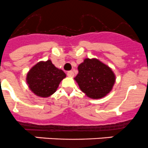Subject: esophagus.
<instances>
[{
    "label": "esophagus",
    "mask_w": 148,
    "mask_h": 148,
    "mask_svg": "<svg viewBox=\"0 0 148 148\" xmlns=\"http://www.w3.org/2000/svg\"><path fill=\"white\" fill-rule=\"evenodd\" d=\"M67 75H68V76H69V77H73V76L74 75V73L73 71H68V73H67Z\"/></svg>",
    "instance_id": "34e87169"
}]
</instances>
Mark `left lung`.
Listing matches in <instances>:
<instances>
[{
	"mask_svg": "<svg viewBox=\"0 0 148 148\" xmlns=\"http://www.w3.org/2000/svg\"><path fill=\"white\" fill-rule=\"evenodd\" d=\"M75 80L80 90L92 99H101L112 90L115 75L109 67L97 59L86 58L78 65Z\"/></svg>",
	"mask_w": 148,
	"mask_h": 148,
	"instance_id": "left-lung-1",
	"label": "left lung"
}]
</instances>
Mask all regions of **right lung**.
<instances>
[{"label": "right lung", "instance_id": "obj_1", "mask_svg": "<svg viewBox=\"0 0 148 148\" xmlns=\"http://www.w3.org/2000/svg\"><path fill=\"white\" fill-rule=\"evenodd\" d=\"M66 77L65 73L57 68L50 60L39 62L29 71L26 82L36 96L49 97L58 89L60 83Z\"/></svg>", "mask_w": 148, "mask_h": 148}]
</instances>
